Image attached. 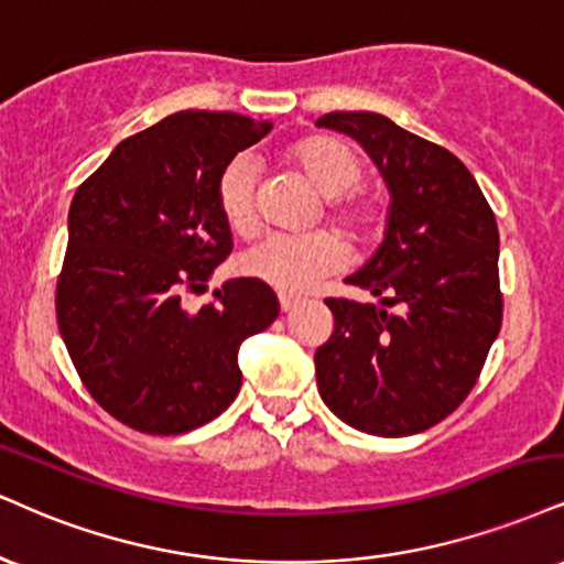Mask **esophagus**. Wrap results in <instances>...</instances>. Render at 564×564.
<instances>
[{
  "mask_svg": "<svg viewBox=\"0 0 564 564\" xmlns=\"http://www.w3.org/2000/svg\"><path fill=\"white\" fill-rule=\"evenodd\" d=\"M300 296H291V294H278V304H281V312H291L300 304Z\"/></svg>",
  "mask_w": 564,
  "mask_h": 564,
  "instance_id": "1",
  "label": "esophagus"
}]
</instances>
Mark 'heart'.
Listing matches in <instances>:
<instances>
[{"label": "heart", "mask_w": 564, "mask_h": 564, "mask_svg": "<svg viewBox=\"0 0 564 564\" xmlns=\"http://www.w3.org/2000/svg\"><path fill=\"white\" fill-rule=\"evenodd\" d=\"M289 158L323 196H328L330 220L351 234H370L381 220V199L359 186L365 162L341 135L317 133L289 149ZM257 162L252 154H236L217 175V207L236 236L257 230ZM349 262V243L330 230L307 236H268L241 254V275L283 294H304L325 275Z\"/></svg>", "instance_id": "obj_1"}]
</instances>
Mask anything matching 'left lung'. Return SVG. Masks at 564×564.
<instances>
[{"label":"left lung","mask_w":564,"mask_h":564,"mask_svg":"<svg viewBox=\"0 0 564 564\" xmlns=\"http://www.w3.org/2000/svg\"><path fill=\"white\" fill-rule=\"evenodd\" d=\"M317 126L357 139L391 192L383 243L347 278L381 307L325 300L334 334L315 351L317 391L351 429L412 436L465 402L501 328L497 217L449 149L383 115Z\"/></svg>","instance_id":"left-lung-1"}]
</instances>
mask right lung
<instances>
[{
  "mask_svg": "<svg viewBox=\"0 0 564 564\" xmlns=\"http://www.w3.org/2000/svg\"><path fill=\"white\" fill-rule=\"evenodd\" d=\"M273 123L183 110L128 135L80 183L57 278L59 336L80 383L128 429L175 436L228 410L239 347L278 317L273 289L234 278L183 310L234 249L217 175Z\"/></svg>",
  "mask_w": 564,
  "mask_h": 564,
  "instance_id": "obj_1",
  "label": "right lung"
}]
</instances>
